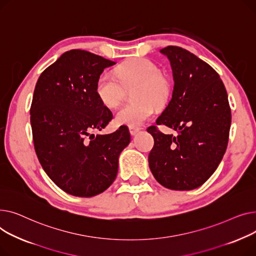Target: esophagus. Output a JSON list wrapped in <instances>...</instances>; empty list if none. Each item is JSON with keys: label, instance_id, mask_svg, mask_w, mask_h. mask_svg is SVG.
Listing matches in <instances>:
<instances>
[{"label": "esophagus", "instance_id": "34e87169", "mask_svg": "<svg viewBox=\"0 0 256 256\" xmlns=\"http://www.w3.org/2000/svg\"><path fill=\"white\" fill-rule=\"evenodd\" d=\"M130 134L132 135V136H135L140 131V128H138V127H130Z\"/></svg>", "mask_w": 256, "mask_h": 256}]
</instances>
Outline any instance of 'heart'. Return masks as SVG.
Segmentation results:
<instances>
[{
	"label": "heart",
	"mask_w": 256,
	"mask_h": 256,
	"mask_svg": "<svg viewBox=\"0 0 256 256\" xmlns=\"http://www.w3.org/2000/svg\"><path fill=\"white\" fill-rule=\"evenodd\" d=\"M124 86H136L132 94L135 101L116 112L114 121L118 125L142 126L154 114L155 104H162L168 95L166 80L160 75L158 66L146 58H134L118 66L116 75L103 71L96 80L95 93L103 105L112 108L121 102Z\"/></svg>",
	"instance_id": "heart-1"
}]
</instances>
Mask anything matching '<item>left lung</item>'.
I'll return each instance as SVG.
<instances>
[{
	"label": "left lung",
	"mask_w": 256,
	"mask_h": 256,
	"mask_svg": "<svg viewBox=\"0 0 256 256\" xmlns=\"http://www.w3.org/2000/svg\"><path fill=\"white\" fill-rule=\"evenodd\" d=\"M160 52L170 63L174 91L157 118L178 134H164L156 126L148 166L157 182L172 190L202 186L217 170L226 151L232 112L219 74L202 60L178 46Z\"/></svg>",
	"instance_id": "obj_1"
}]
</instances>
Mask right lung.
I'll return each instance as SVG.
<instances>
[{"instance_id":"1","label":"right lung","mask_w":256,"mask_h":256,"mask_svg":"<svg viewBox=\"0 0 256 256\" xmlns=\"http://www.w3.org/2000/svg\"><path fill=\"white\" fill-rule=\"evenodd\" d=\"M114 64L72 50L41 73L34 90L30 114L37 157L52 181L74 196L92 198L106 190L131 140L126 126L110 134L93 133L112 118L95 84L103 70Z\"/></svg>"}]
</instances>
